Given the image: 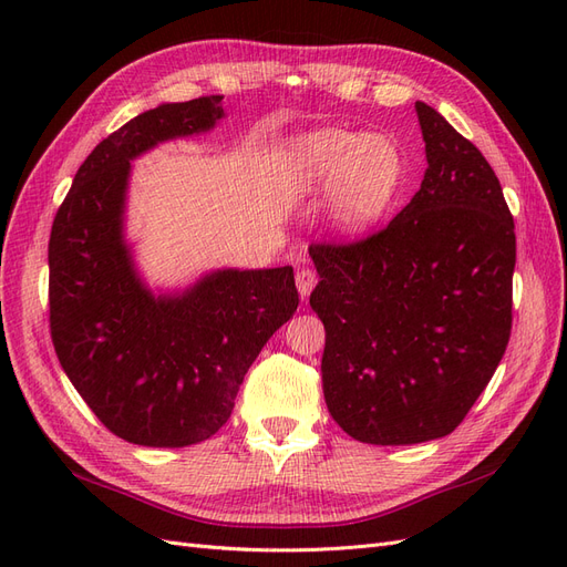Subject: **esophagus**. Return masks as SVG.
<instances>
[{
  "instance_id": "esophagus-1",
  "label": "esophagus",
  "mask_w": 567,
  "mask_h": 567,
  "mask_svg": "<svg viewBox=\"0 0 567 567\" xmlns=\"http://www.w3.org/2000/svg\"><path fill=\"white\" fill-rule=\"evenodd\" d=\"M296 286H298V293L302 298H307L312 293V288L317 286V274L312 269H298L296 274Z\"/></svg>"
}]
</instances>
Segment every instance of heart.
I'll use <instances>...</instances> for the list:
<instances>
[{"mask_svg": "<svg viewBox=\"0 0 567 567\" xmlns=\"http://www.w3.org/2000/svg\"><path fill=\"white\" fill-rule=\"evenodd\" d=\"M284 175L290 194H326L333 229L359 234L373 227L400 196L406 161L388 134L317 127L286 144Z\"/></svg>", "mask_w": 567, "mask_h": 567, "instance_id": "b5f03b06", "label": "heart"}]
</instances>
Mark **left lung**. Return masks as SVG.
Returning a JSON list of instances; mask_svg holds the SVG:
<instances>
[{"label": "left lung", "mask_w": 567, "mask_h": 567, "mask_svg": "<svg viewBox=\"0 0 567 567\" xmlns=\"http://www.w3.org/2000/svg\"><path fill=\"white\" fill-rule=\"evenodd\" d=\"M416 115L427 161L416 196L364 241L310 248L323 400L367 444L450 435L511 336L516 234L502 184L435 109L416 101Z\"/></svg>", "instance_id": "1"}]
</instances>
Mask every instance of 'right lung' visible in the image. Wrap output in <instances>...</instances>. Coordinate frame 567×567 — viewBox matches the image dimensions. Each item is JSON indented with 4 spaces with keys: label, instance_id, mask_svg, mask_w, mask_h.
<instances>
[{
    "label": "right lung",
    "instance_id": "right-lung-1",
    "mask_svg": "<svg viewBox=\"0 0 567 567\" xmlns=\"http://www.w3.org/2000/svg\"><path fill=\"white\" fill-rule=\"evenodd\" d=\"M221 96L161 104L106 136L78 169L49 238V323L68 379L111 433L188 447L227 423L267 340L298 310L293 267L213 269L151 288L127 238L132 161L215 130Z\"/></svg>",
    "mask_w": 567,
    "mask_h": 567
}]
</instances>
